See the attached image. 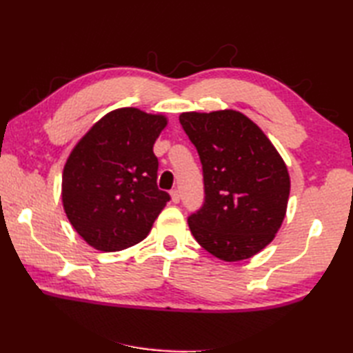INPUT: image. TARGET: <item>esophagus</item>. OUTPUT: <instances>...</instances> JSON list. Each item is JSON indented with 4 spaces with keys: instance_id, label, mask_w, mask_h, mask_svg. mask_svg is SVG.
<instances>
[{
    "instance_id": "1",
    "label": "esophagus",
    "mask_w": 353,
    "mask_h": 353,
    "mask_svg": "<svg viewBox=\"0 0 353 353\" xmlns=\"http://www.w3.org/2000/svg\"><path fill=\"white\" fill-rule=\"evenodd\" d=\"M171 201H172V203H179V201H181V194H179V191L177 190H172L171 192Z\"/></svg>"
}]
</instances>
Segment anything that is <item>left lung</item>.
<instances>
[{"mask_svg":"<svg viewBox=\"0 0 353 353\" xmlns=\"http://www.w3.org/2000/svg\"><path fill=\"white\" fill-rule=\"evenodd\" d=\"M179 119L203 165L205 203L188 216L192 236L221 261L254 256L287 214L290 174L282 156L238 110L183 112Z\"/></svg>","mask_w":353,"mask_h":353,"instance_id":"8db88e82","label":"left lung"}]
</instances>
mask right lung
Instances as JSON below:
<instances>
[{
	"mask_svg": "<svg viewBox=\"0 0 353 353\" xmlns=\"http://www.w3.org/2000/svg\"><path fill=\"white\" fill-rule=\"evenodd\" d=\"M167 124L162 114L115 109L72 148L63 167L62 203L71 226L94 249L119 252L141 243L167 205L153 153Z\"/></svg>",
	"mask_w": 353,
	"mask_h": 353,
	"instance_id": "right-lung-1",
	"label": "right lung"
}]
</instances>
